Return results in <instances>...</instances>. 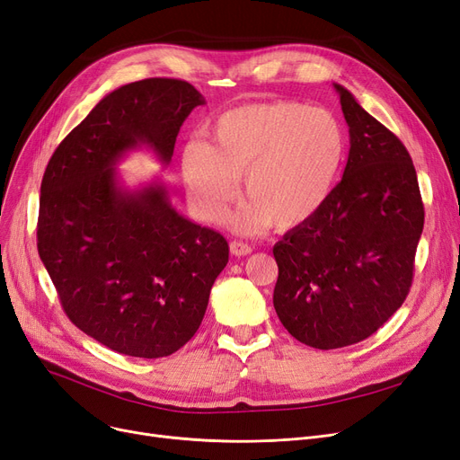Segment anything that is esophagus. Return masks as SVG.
<instances>
[{"mask_svg":"<svg viewBox=\"0 0 460 460\" xmlns=\"http://www.w3.org/2000/svg\"><path fill=\"white\" fill-rule=\"evenodd\" d=\"M229 250H231L233 256H236V258L248 256V253H252V246H248L246 243H241V241H233L229 244Z\"/></svg>","mask_w":460,"mask_h":460,"instance_id":"34e87169","label":"esophagus"}]
</instances>
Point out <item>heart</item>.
Instances as JSON below:
<instances>
[{
    "label": "heart",
    "instance_id": "heart-1",
    "mask_svg": "<svg viewBox=\"0 0 460 460\" xmlns=\"http://www.w3.org/2000/svg\"><path fill=\"white\" fill-rule=\"evenodd\" d=\"M210 138L181 147L187 200L199 219L221 224L243 176L246 200L231 226L244 234L311 219L330 199L347 155L345 128L332 111L288 100L221 113Z\"/></svg>",
    "mask_w": 460,
    "mask_h": 460
}]
</instances>
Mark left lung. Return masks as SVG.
Masks as SVG:
<instances>
[{
	"label": "left lung",
	"mask_w": 460,
	"mask_h": 460,
	"mask_svg": "<svg viewBox=\"0 0 460 460\" xmlns=\"http://www.w3.org/2000/svg\"><path fill=\"white\" fill-rule=\"evenodd\" d=\"M333 87L350 136L343 178L324 207L273 248L282 326L322 350L364 341L402 307L424 226L405 146L345 87Z\"/></svg>",
	"instance_id": "8db88e82"
}]
</instances>
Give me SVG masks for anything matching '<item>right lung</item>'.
Here are the masks:
<instances>
[{
	"instance_id": "1",
	"label": "right lung",
	"mask_w": 460,
	"mask_h": 460,
	"mask_svg": "<svg viewBox=\"0 0 460 460\" xmlns=\"http://www.w3.org/2000/svg\"><path fill=\"white\" fill-rule=\"evenodd\" d=\"M202 104L181 79L123 84L66 136L45 168L40 258L67 318L115 352L163 358L181 349L229 261L224 236L183 217L163 181L127 190L115 168L142 146L168 164L180 127Z\"/></svg>"
}]
</instances>
